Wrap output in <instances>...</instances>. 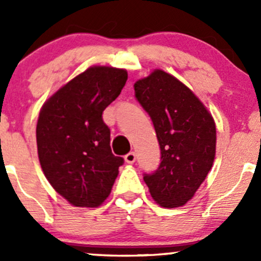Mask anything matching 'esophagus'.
Wrapping results in <instances>:
<instances>
[{"label":"esophagus","mask_w":261,"mask_h":261,"mask_svg":"<svg viewBox=\"0 0 261 261\" xmlns=\"http://www.w3.org/2000/svg\"><path fill=\"white\" fill-rule=\"evenodd\" d=\"M135 160H136V155H135V152H134V151L128 152V154L125 155V162L128 163V164H133Z\"/></svg>","instance_id":"34e87169"}]
</instances>
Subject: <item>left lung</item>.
<instances>
[{
	"instance_id": "left-lung-1",
	"label": "left lung",
	"mask_w": 261,
	"mask_h": 261,
	"mask_svg": "<svg viewBox=\"0 0 261 261\" xmlns=\"http://www.w3.org/2000/svg\"><path fill=\"white\" fill-rule=\"evenodd\" d=\"M135 97L151 117L162 163L144 175L154 201L175 208L193 198L216 155V123L201 99L179 80L155 69L134 84Z\"/></svg>"
}]
</instances>
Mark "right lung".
Masks as SVG:
<instances>
[{"label":"right lung","instance_id":"right-lung-1","mask_svg":"<svg viewBox=\"0 0 261 261\" xmlns=\"http://www.w3.org/2000/svg\"><path fill=\"white\" fill-rule=\"evenodd\" d=\"M126 81V69L93 65L41 107L36 125L39 162L53 188L73 206L98 207L111 193L123 159L112 154L102 112Z\"/></svg>","mask_w":261,"mask_h":261}]
</instances>
